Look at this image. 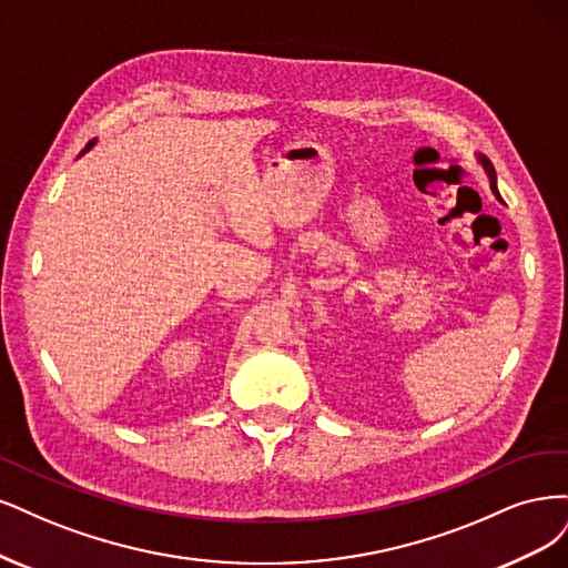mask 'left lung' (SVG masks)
I'll return each mask as SVG.
<instances>
[{
    "mask_svg": "<svg viewBox=\"0 0 568 568\" xmlns=\"http://www.w3.org/2000/svg\"><path fill=\"white\" fill-rule=\"evenodd\" d=\"M481 164H484V170H486V174H488V179H490V189H493V193H496V197H500L498 186H496V170H493L490 160H488V158H481Z\"/></svg>",
    "mask_w": 568,
    "mask_h": 568,
    "instance_id": "obj_1",
    "label": "left lung"
}]
</instances>
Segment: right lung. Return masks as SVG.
<instances>
[{"label":"right lung","instance_id":"obj_1","mask_svg":"<svg viewBox=\"0 0 568 568\" xmlns=\"http://www.w3.org/2000/svg\"><path fill=\"white\" fill-rule=\"evenodd\" d=\"M91 145H94V141H89V143H87V151L91 149Z\"/></svg>","mask_w":568,"mask_h":568}]
</instances>
